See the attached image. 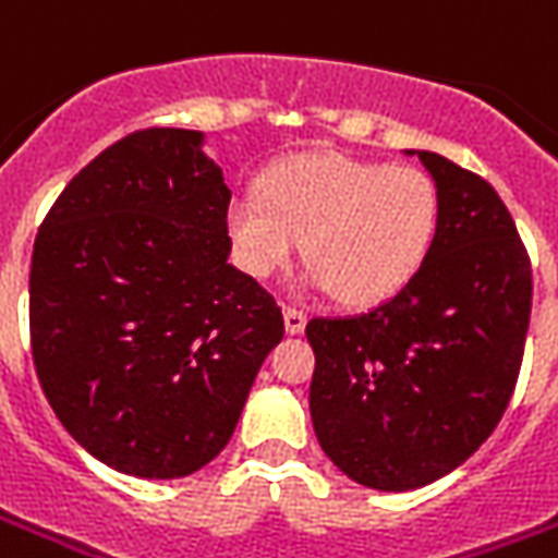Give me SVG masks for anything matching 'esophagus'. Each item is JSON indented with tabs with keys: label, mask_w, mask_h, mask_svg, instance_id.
I'll use <instances>...</instances> for the list:
<instances>
[{
	"label": "esophagus",
	"mask_w": 558,
	"mask_h": 558,
	"mask_svg": "<svg viewBox=\"0 0 558 558\" xmlns=\"http://www.w3.org/2000/svg\"><path fill=\"white\" fill-rule=\"evenodd\" d=\"M305 324H308V314H305V311L293 308V305L283 308V327H287L290 336H299V332L305 329Z\"/></svg>",
	"instance_id": "34e87169"
}]
</instances>
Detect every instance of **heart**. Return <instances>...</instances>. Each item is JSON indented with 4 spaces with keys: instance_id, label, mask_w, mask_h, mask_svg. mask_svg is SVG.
Returning a JSON list of instances; mask_svg holds the SVG:
<instances>
[{
    "instance_id": "b5f03b06",
    "label": "heart",
    "mask_w": 558,
    "mask_h": 558,
    "mask_svg": "<svg viewBox=\"0 0 558 558\" xmlns=\"http://www.w3.org/2000/svg\"><path fill=\"white\" fill-rule=\"evenodd\" d=\"M439 216V189L424 170L308 151L268 170L263 192H238L226 226L234 259L253 278H275L305 241L311 287L366 308L422 271Z\"/></svg>"
}]
</instances>
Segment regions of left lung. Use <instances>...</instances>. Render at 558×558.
<instances>
[{
  "mask_svg": "<svg viewBox=\"0 0 558 558\" xmlns=\"http://www.w3.org/2000/svg\"><path fill=\"white\" fill-rule=\"evenodd\" d=\"M418 155L442 201L437 244L407 290L357 317H314L311 422L354 483L409 492L452 473L498 427L532 317V263L476 173Z\"/></svg>",
  "mask_w": 558,
  "mask_h": 558,
  "instance_id": "8db88e82",
  "label": "left lung"
}]
</instances>
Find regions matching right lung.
Segmentation results:
<instances>
[{
	"mask_svg": "<svg viewBox=\"0 0 558 558\" xmlns=\"http://www.w3.org/2000/svg\"><path fill=\"white\" fill-rule=\"evenodd\" d=\"M204 134L146 128L82 168L36 234L29 342L72 439L177 480L226 449L268 351L275 295L229 265L231 192Z\"/></svg>",
	"mask_w": 558,
	"mask_h": 558,
	"instance_id": "1",
	"label": "right lung"
}]
</instances>
